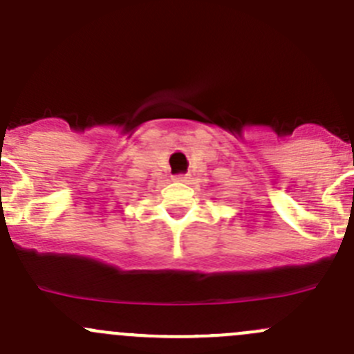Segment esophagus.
Segmentation results:
<instances>
[{
    "mask_svg": "<svg viewBox=\"0 0 354 354\" xmlns=\"http://www.w3.org/2000/svg\"><path fill=\"white\" fill-rule=\"evenodd\" d=\"M187 180H188L187 174H176V176H174V181H187Z\"/></svg>",
    "mask_w": 354,
    "mask_h": 354,
    "instance_id": "obj_1",
    "label": "esophagus"
}]
</instances>
